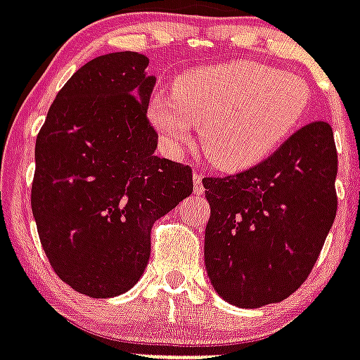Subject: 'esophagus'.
I'll list each match as a JSON object with an SVG mask.
<instances>
[{
	"label": "esophagus",
	"instance_id": "34e87169",
	"mask_svg": "<svg viewBox=\"0 0 360 360\" xmlns=\"http://www.w3.org/2000/svg\"><path fill=\"white\" fill-rule=\"evenodd\" d=\"M201 179H203V177H201V174H194V192L200 195L203 194V190H205L203 188V181Z\"/></svg>",
	"mask_w": 360,
	"mask_h": 360
}]
</instances>
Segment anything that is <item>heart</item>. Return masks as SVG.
<instances>
[{"label":"heart","instance_id":"heart-1","mask_svg":"<svg viewBox=\"0 0 360 360\" xmlns=\"http://www.w3.org/2000/svg\"><path fill=\"white\" fill-rule=\"evenodd\" d=\"M311 86L300 75L268 64L235 60L181 74L172 98L153 96L148 116L172 150L200 125L207 159L220 170L236 172L261 162L305 118Z\"/></svg>","mask_w":360,"mask_h":360}]
</instances>
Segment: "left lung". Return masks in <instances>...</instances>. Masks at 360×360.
<instances>
[{"instance_id": "1", "label": "left lung", "mask_w": 360, "mask_h": 360, "mask_svg": "<svg viewBox=\"0 0 360 360\" xmlns=\"http://www.w3.org/2000/svg\"><path fill=\"white\" fill-rule=\"evenodd\" d=\"M338 157L316 120L240 174L205 177V268L231 305L283 302L311 274L337 216Z\"/></svg>"}]
</instances>
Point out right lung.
Returning a JSON list of instances; mask_svg holds the SVG:
<instances>
[{
	"label": "right lung",
	"instance_id": "add662e5",
	"mask_svg": "<svg viewBox=\"0 0 360 360\" xmlns=\"http://www.w3.org/2000/svg\"><path fill=\"white\" fill-rule=\"evenodd\" d=\"M134 51L101 55L58 90L34 146L31 209L49 264L90 297L136 285L151 227L192 194V168L155 155V79Z\"/></svg>",
	"mask_w": 360,
	"mask_h": 360
}]
</instances>
